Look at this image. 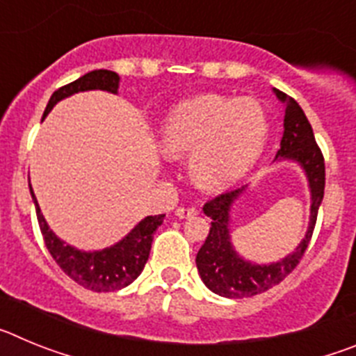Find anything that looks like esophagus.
<instances>
[{"mask_svg":"<svg viewBox=\"0 0 356 356\" xmlns=\"http://www.w3.org/2000/svg\"><path fill=\"white\" fill-rule=\"evenodd\" d=\"M197 210L194 209V207H178L175 212V216L178 217V219H188V217L196 216Z\"/></svg>","mask_w":356,"mask_h":356,"instance_id":"esophagus-1","label":"esophagus"}]
</instances>
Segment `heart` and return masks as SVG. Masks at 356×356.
<instances>
[{
    "label": "heart",
    "instance_id": "obj_1",
    "mask_svg": "<svg viewBox=\"0 0 356 356\" xmlns=\"http://www.w3.org/2000/svg\"><path fill=\"white\" fill-rule=\"evenodd\" d=\"M267 131L259 102L203 94L171 110L160 130V149L172 160L191 156L194 184L203 191H222L253 168Z\"/></svg>",
    "mask_w": 356,
    "mask_h": 356
}]
</instances>
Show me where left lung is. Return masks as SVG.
I'll use <instances>...</instances> for the list:
<instances>
[{"instance_id": "8db88e82", "label": "left lung", "mask_w": 356, "mask_h": 356, "mask_svg": "<svg viewBox=\"0 0 356 356\" xmlns=\"http://www.w3.org/2000/svg\"><path fill=\"white\" fill-rule=\"evenodd\" d=\"M275 94L285 105L284 137H282L275 160L276 162L292 160V162L300 163L307 175L310 200H312L308 229L305 238L300 242V246L291 254L278 262L260 266V264L242 259L235 251L232 237H229V212L246 187L229 191V193L221 194L205 203L203 212L212 219L210 222L212 226H210L205 244L197 251L196 266L203 284L222 298L237 300V298L262 294L278 285L285 276L291 275L294 267L303 259L308 242L312 238L317 212H319L321 201L325 196V159H323L319 146L316 144L312 127L296 99L278 89H275Z\"/></svg>"}]
</instances>
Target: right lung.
Here are the masks:
<instances>
[{
    "instance_id": "1",
    "label": "right lung",
    "mask_w": 356,
    "mask_h": 356,
    "mask_svg": "<svg viewBox=\"0 0 356 356\" xmlns=\"http://www.w3.org/2000/svg\"><path fill=\"white\" fill-rule=\"evenodd\" d=\"M118 72L108 71V69L90 71L78 80L55 90L49 97L48 106L44 110L42 119L51 112L56 103L62 102L64 97L72 96V94L83 92V90H106V92L118 94ZM30 194L33 203H35L37 221H39L44 242H46V248L55 259V262L78 285L94 292L119 291V289L130 285L143 273L147 257H149L153 234L162 225L163 217H165V213L144 217L127 237L115 242L114 246L105 248L102 251H81L65 244L64 241H60L53 234V229H49L48 222L40 212L35 194L31 191V185Z\"/></svg>"
}]
</instances>
